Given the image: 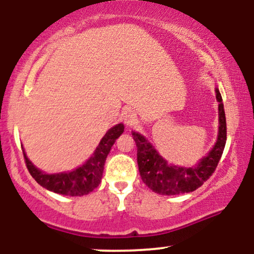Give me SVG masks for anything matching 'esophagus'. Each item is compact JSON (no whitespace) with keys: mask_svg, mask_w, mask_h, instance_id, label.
<instances>
[{"mask_svg":"<svg viewBox=\"0 0 254 254\" xmlns=\"http://www.w3.org/2000/svg\"><path fill=\"white\" fill-rule=\"evenodd\" d=\"M137 116L136 113L133 112L132 110H127L124 111L123 113V119H124V123L127 125H132L133 123H136L137 121Z\"/></svg>","mask_w":254,"mask_h":254,"instance_id":"34e87169","label":"esophagus"}]
</instances>
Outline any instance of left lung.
<instances>
[{"label":"left lung","instance_id":"obj_1","mask_svg":"<svg viewBox=\"0 0 254 254\" xmlns=\"http://www.w3.org/2000/svg\"><path fill=\"white\" fill-rule=\"evenodd\" d=\"M216 99L218 101V136L214 148L198 162L194 167H178L170 165L149 142L141 133L132 131L133 141L137 147V164L142 180L151 191L159 194L174 196V194L188 193L197 190L204 182L211 177L216 170L218 161L222 156L224 145L227 141V124L224 115L222 97L218 88Z\"/></svg>","mask_w":254,"mask_h":254}]
</instances>
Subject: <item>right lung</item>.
<instances>
[{
    "label": "right lung",
    "mask_w": 254,
    "mask_h": 254,
    "mask_svg": "<svg viewBox=\"0 0 254 254\" xmlns=\"http://www.w3.org/2000/svg\"><path fill=\"white\" fill-rule=\"evenodd\" d=\"M123 124H117L116 127H111L101 138L94 154L82 166L77 167L76 170L64 172V173H43L28 160L24 150V157L27 170L39 185H42L46 190L55 192V193L71 197H80L88 194L89 192L97 189L99 184H100L106 157L109 155L112 145L115 144L116 139L123 133Z\"/></svg>",
    "instance_id": "1"
}]
</instances>
